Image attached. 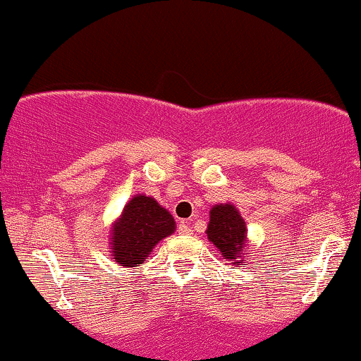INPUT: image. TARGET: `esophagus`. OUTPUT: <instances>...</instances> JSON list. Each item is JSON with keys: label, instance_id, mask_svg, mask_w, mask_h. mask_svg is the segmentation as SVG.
Masks as SVG:
<instances>
[{"label": "esophagus", "instance_id": "obj_1", "mask_svg": "<svg viewBox=\"0 0 361 361\" xmlns=\"http://www.w3.org/2000/svg\"><path fill=\"white\" fill-rule=\"evenodd\" d=\"M178 232H180L181 235H190V233H192V228H190V225L186 222H180V225H178Z\"/></svg>", "mask_w": 361, "mask_h": 361}]
</instances>
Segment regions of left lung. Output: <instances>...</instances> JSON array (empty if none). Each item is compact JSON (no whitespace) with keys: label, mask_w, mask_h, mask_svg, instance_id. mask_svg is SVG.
I'll use <instances>...</instances> for the list:
<instances>
[{"label":"left lung","mask_w":361,"mask_h":361,"mask_svg":"<svg viewBox=\"0 0 361 361\" xmlns=\"http://www.w3.org/2000/svg\"><path fill=\"white\" fill-rule=\"evenodd\" d=\"M207 235L216 250L222 252L225 259L233 260L235 266H245L242 260H238L244 257L245 222L238 215L235 207L216 205L212 208Z\"/></svg>","instance_id":"1"}]
</instances>
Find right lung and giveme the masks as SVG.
<instances>
[{
    "instance_id": "add662e5",
    "label": "right lung",
    "mask_w": 361,
    "mask_h": 361,
    "mask_svg": "<svg viewBox=\"0 0 361 361\" xmlns=\"http://www.w3.org/2000/svg\"><path fill=\"white\" fill-rule=\"evenodd\" d=\"M175 232V220L156 200L134 197L112 228V255L126 267L142 264L153 247Z\"/></svg>"
}]
</instances>
